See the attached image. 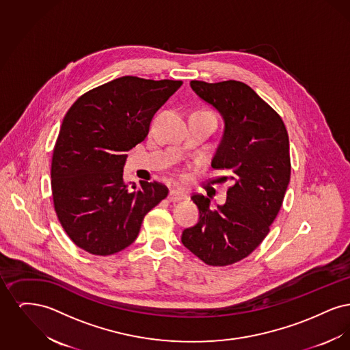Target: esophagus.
<instances>
[{
  "instance_id": "1",
  "label": "esophagus",
  "mask_w": 350,
  "mask_h": 350,
  "mask_svg": "<svg viewBox=\"0 0 350 350\" xmlns=\"http://www.w3.org/2000/svg\"><path fill=\"white\" fill-rule=\"evenodd\" d=\"M186 198V194L183 191L180 190H170L169 193V200L170 202H178V200H183Z\"/></svg>"
}]
</instances>
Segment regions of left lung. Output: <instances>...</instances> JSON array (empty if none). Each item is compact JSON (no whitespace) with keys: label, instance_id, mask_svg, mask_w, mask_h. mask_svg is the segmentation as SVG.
Returning a JSON list of instances; mask_svg holds the SVG:
<instances>
[{"label":"left lung","instance_id":"8db88e82","mask_svg":"<svg viewBox=\"0 0 350 350\" xmlns=\"http://www.w3.org/2000/svg\"><path fill=\"white\" fill-rule=\"evenodd\" d=\"M191 89L213 105L226 127L211 167L228 173L227 200L217 208L193 194L196 226L183 230V244L210 267H227L256 250L278 215L290 183L288 135L282 118L247 83L193 80Z\"/></svg>","mask_w":350,"mask_h":350}]
</instances>
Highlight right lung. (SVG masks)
<instances>
[{
    "label": "right lung",
    "mask_w": 350,
    "mask_h": 350,
    "mask_svg": "<svg viewBox=\"0 0 350 350\" xmlns=\"http://www.w3.org/2000/svg\"><path fill=\"white\" fill-rule=\"evenodd\" d=\"M183 85L123 76L86 92L63 119L51 163L52 200L69 239L96 256L131 245L143 219L167 198L164 183L123 180L126 152L142 143L150 119Z\"/></svg>",
    "instance_id": "add662e5"
}]
</instances>
